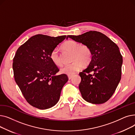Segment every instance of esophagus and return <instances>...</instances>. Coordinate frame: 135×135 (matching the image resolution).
I'll use <instances>...</instances> for the list:
<instances>
[{"label":"esophagus","instance_id":"esophagus-1","mask_svg":"<svg viewBox=\"0 0 135 135\" xmlns=\"http://www.w3.org/2000/svg\"><path fill=\"white\" fill-rule=\"evenodd\" d=\"M73 75H68V79H69V80H70V79H71L72 78H73Z\"/></svg>","mask_w":135,"mask_h":135}]
</instances>
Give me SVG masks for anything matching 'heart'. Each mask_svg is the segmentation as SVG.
<instances>
[{
  "label": "heart",
  "mask_w": 135,
  "mask_h": 135,
  "mask_svg": "<svg viewBox=\"0 0 135 135\" xmlns=\"http://www.w3.org/2000/svg\"><path fill=\"white\" fill-rule=\"evenodd\" d=\"M65 50L72 53V63L63 66L61 69V73L68 75H73L79 72L84 66V63H89L91 60V51L90 48L85 45H80L74 40H68L62 46ZM50 59L57 66L62 65V61L57 49L51 51Z\"/></svg>",
  "instance_id": "heart-1"
}]
</instances>
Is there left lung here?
Returning <instances> with one entry per match:
<instances>
[{"label": "left lung", "mask_w": 135, "mask_h": 135, "mask_svg": "<svg viewBox=\"0 0 135 135\" xmlns=\"http://www.w3.org/2000/svg\"><path fill=\"white\" fill-rule=\"evenodd\" d=\"M87 45L92 58L88 67L79 73V88L85 100L93 104L107 102L115 92L121 79L123 57L115 43L105 35L89 31L79 35H67ZM93 71L94 74H90Z\"/></svg>", "instance_id": "obj_1"}]
</instances>
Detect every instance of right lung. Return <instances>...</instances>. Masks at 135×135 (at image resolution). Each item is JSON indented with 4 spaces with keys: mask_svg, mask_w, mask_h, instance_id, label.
<instances>
[{
    "mask_svg": "<svg viewBox=\"0 0 135 135\" xmlns=\"http://www.w3.org/2000/svg\"><path fill=\"white\" fill-rule=\"evenodd\" d=\"M66 35L51 37L34 35L17 49L13 59L15 80L26 101L40 109L52 107L60 100L66 74L56 75L59 69L50 59V54Z\"/></svg>",
    "mask_w": 135,
    "mask_h": 135,
    "instance_id": "add662e5",
    "label": "right lung"
}]
</instances>
